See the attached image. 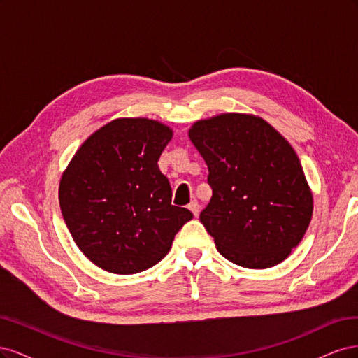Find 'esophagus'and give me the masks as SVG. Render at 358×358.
<instances>
[{
    "instance_id": "obj_1",
    "label": "esophagus",
    "mask_w": 358,
    "mask_h": 358,
    "mask_svg": "<svg viewBox=\"0 0 358 358\" xmlns=\"http://www.w3.org/2000/svg\"><path fill=\"white\" fill-rule=\"evenodd\" d=\"M188 209L194 213V216H199V213H200V204H199V201L197 200H192L189 203V206H188Z\"/></svg>"
}]
</instances>
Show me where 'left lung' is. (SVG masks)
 Instances as JSON below:
<instances>
[{"instance_id":"left-lung-1","label":"left lung","mask_w":358,"mask_h":358,"mask_svg":"<svg viewBox=\"0 0 358 358\" xmlns=\"http://www.w3.org/2000/svg\"><path fill=\"white\" fill-rule=\"evenodd\" d=\"M189 138L209 169L212 199L200 213L222 257L267 268L289 255L312 218V194L294 149L255 116L199 121Z\"/></svg>"}]
</instances>
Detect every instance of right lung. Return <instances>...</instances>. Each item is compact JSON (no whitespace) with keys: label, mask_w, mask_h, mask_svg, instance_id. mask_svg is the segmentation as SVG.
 Masks as SVG:
<instances>
[{"label":"right lung","mask_w":358,"mask_h":358,"mask_svg":"<svg viewBox=\"0 0 358 358\" xmlns=\"http://www.w3.org/2000/svg\"><path fill=\"white\" fill-rule=\"evenodd\" d=\"M171 129L115 119L80 146L62 175L59 206L76 245L100 268L131 275L159 263L192 213L171 204L158 167Z\"/></svg>","instance_id":"obj_1"}]
</instances>
